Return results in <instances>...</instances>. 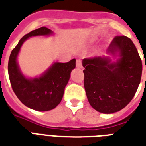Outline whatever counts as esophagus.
<instances>
[{
    "mask_svg": "<svg viewBox=\"0 0 146 146\" xmlns=\"http://www.w3.org/2000/svg\"><path fill=\"white\" fill-rule=\"evenodd\" d=\"M76 66L78 68H82V61L80 59L76 60Z\"/></svg>",
    "mask_w": 146,
    "mask_h": 146,
    "instance_id": "obj_1",
    "label": "esophagus"
}]
</instances>
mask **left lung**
Segmentation results:
<instances>
[{
    "instance_id": "1",
    "label": "left lung",
    "mask_w": 146,
    "mask_h": 146,
    "mask_svg": "<svg viewBox=\"0 0 146 146\" xmlns=\"http://www.w3.org/2000/svg\"><path fill=\"white\" fill-rule=\"evenodd\" d=\"M120 51V58L111 64L108 58L83 60L84 87L89 104L98 112L112 113L129 104L140 83L143 64L132 40L124 35L113 38L108 51Z\"/></svg>"
}]
</instances>
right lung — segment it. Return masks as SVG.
Masks as SVG:
<instances>
[{
	"instance_id": "add662e5",
	"label": "right lung",
	"mask_w": 146,
	"mask_h": 146,
	"mask_svg": "<svg viewBox=\"0 0 146 146\" xmlns=\"http://www.w3.org/2000/svg\"><path fill=\"white\" fill-rule=\"evenodd\" d=\"M50 33V29L42 26L25 35L13 49L8 61V74L14 93L23 104L38 111L52 110L61 102L71 71L75 68L76 59L67 63H55L41 77L29 80L19 71L17 57L22 44L28 38Z\"/></svg>"
}]
</instances>
